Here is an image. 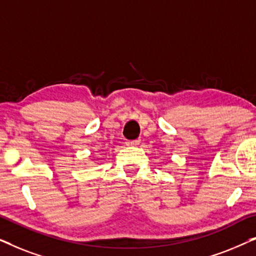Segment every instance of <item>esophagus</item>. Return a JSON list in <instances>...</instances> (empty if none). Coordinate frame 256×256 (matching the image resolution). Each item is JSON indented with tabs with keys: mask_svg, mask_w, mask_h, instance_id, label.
Instances as JSON below:
<instances>
[{
	"mask_svg": "<svg viewBox=\"0 0 256 256\" xmlns=\"http://www.w3.org/2000/svg\"><path fill=\"white\" fill-rule=\"evenodd\" d=\"M140 142H141V140L138 138V140H132V141H127V142H126V144H127V146H138V144H140Z\"/></svg>",
	"mask_w": 256,
	"mask_h": 256,
	"instance_id": "1",
	"label": "esophagus"
}]
</instances>
